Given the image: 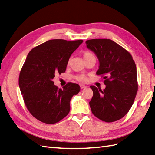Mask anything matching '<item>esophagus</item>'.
Segmentation results:
<instances>
[{
    "label": "esophagus",
    "instance_id": "esophagus-1",
    "mask_svg": "<svg viewBox=\"0 0 155 155\" xmlns=\"http://www.w3.org/2000/svg\"><path fill=\"white\" fill-rule=\"evenodd\" d=\"M80 87H81V89H83V88H86V87H87V86H85V85H84V84H80Z\"/></svg>",
    "mask_w": 155,
    "mask_h": 155
}]
</instances>
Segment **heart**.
I'll return each mask as SVG.
<instances>
[{
  "label": "heart",
  "instance_id": "heart-1",
  "mask_svg": "<svg viewBox=\"0 0 155 155\" xmlns=\"http://www.w3.org/2000/svg\"><path fill=\"white\" fill-rule=\"evenodd\" d=\"M83 58L84 59V61H86L87 59H89L91 58H95V56L93 52H89V51H85L83 53ZM75 78L77 81H81V82H84L86 81V77H85V76L83 74L77 75L75 77Z\"/></svg>",
  "mask_w": 155,
  "mask_h": 155
}]
</instances>
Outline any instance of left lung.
Listing matches in <instances>:
<instances>
[{
	"mask_svg": "<svg viewBox=\"0 0 155 155\" xmlns=\"http://www.w3.org/2000/svg\"><path fill=\"white\" fill-rule=\"evenodd\" d=\"M86 44L97 56L100 64L97 74L103 77L106 85L103 91L91 86L92 113L107 123L119 120L129 111L137 95L135 62L129 52L110 39H91Z\"/></svg>",
	"mask_w": 155,
	"mask_h": 155,
	"instance_id": "left-lung-1",
	"label": "left lung"
}]
</instances>
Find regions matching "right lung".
Listing matches in <instances>:
<instances>
[{
	"instance_id": "1",
	"label": "right lung",
	"mask_w": 155,
	"mask_h": 155,
	"mask_svg": "<svg viewBox=\"0 0 155 155\" xmlns=\"http://www.w3.org/2000/svg\"><path fill=\"white\" fill-rule=\"evenodd\" d=\"M83 40L53 39L29 52L20 72L18 84L30 113L46 124H55L68 114L70 101L81 90L78 84L68 83L61 88L52 79L67 68L68 59Z\"/></svg>"
}]
</instances>
